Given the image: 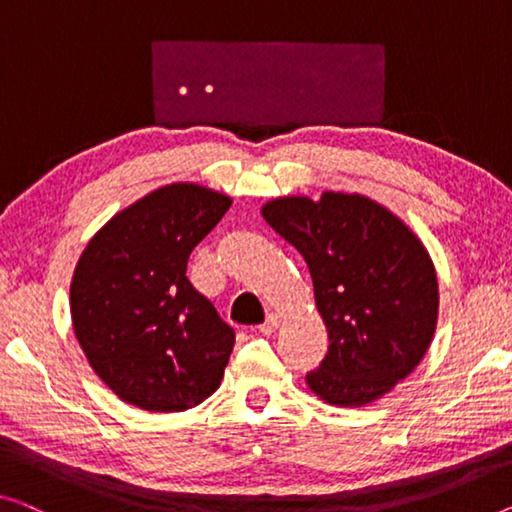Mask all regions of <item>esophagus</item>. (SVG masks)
<instances>
[{"instance_id":"obj_1","label":"esophagus","mask_w":512,"mask_h":512,"mask_svg":"<svg viewBox=\"0 0 512 512\" xmlns=\"http://www.w3.org/2000/svg\"><path fill=\"white\" fill-rule=\"evenodd\" d=\"M277 327H279V316H277V313H270V316L265 318L263 325L258 327V332H261L263 336H270V334L277 332Z\"/></svg>"}]
</instances>
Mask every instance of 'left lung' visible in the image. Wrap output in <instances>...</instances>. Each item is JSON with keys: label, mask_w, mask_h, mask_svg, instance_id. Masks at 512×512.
<instances>
[{"label": "left lung", "mask_w": 512, "mask_h": 512, "mask_svg": "<svg viewBox=\"0 0 512 512\" xmlns=\"http://www.w3.org/2000/svg\"><path fill=\"white\" fill-rule=\"evenodd\" d=\"M265 222L309 265L329 350L309 389L329 405L361 407L389 393L426 355L437 327V274L403 219L361 194L283 196Z\"/></svg>", "instance_id": "1"}]
</instances>
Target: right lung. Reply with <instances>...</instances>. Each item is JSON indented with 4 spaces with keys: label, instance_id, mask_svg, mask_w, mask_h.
I'll return each mask as SVG.
<instances>
[{
    "label": "right lung",
    "instance_id": "1",
    "mask_svg": "<svg viewBox=\"0 0 512 512\" xmlns=\"http://www.w3.org/2000/svg\"><path fill=\"white\" fill-rule=\"evenodd\" d=\"M229 208V196L208 187H160L116 212L82 251L70 281L73 329L125 403L185 412L222 382L235 332L185 272Z\"/></svg>",
    "mask_w": 512,
    "mask_h": 512
}]
</instances>
